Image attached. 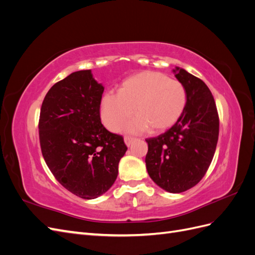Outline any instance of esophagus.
Here are the masks:
<instances>
[{"mask_svg": "<svg viewBox=\"0 0 255 255\" xmlns=\"http://www.w3.org/2000/svg\"><path fill=\"white\" fill-rule=\"evenodd\" d=\"M135 140V138H133V137H129V136H126L125 137V142H126V144L128 145V146H129L130 144H132V142Z\"/></svg>", "mask_w": 255, "mask_h": 255, "instance_id": "esophagus-1", "label": "esophagus"}]
</instances>
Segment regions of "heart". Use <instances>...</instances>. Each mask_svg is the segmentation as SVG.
Instances as JSON below:
<instances>
[{"mask_svg": "<svg viewBox=\"0 0 255 255\" xmlns=\"http://www.w3.org/2000/svg\"><path fill=\"white\" fill-rule=\"evenodd\" d=\"M186 90L179 81L167 75L143 71L130 75L118 87V94H107L101 100L103 125L116 132L133 114L136 117L125 127L127 132H163L171 128L186 106Z\"/></svg>", "mask_w": 255, "mask_h": 255, "instance_id": "obj_1", "label": "heart"}]
</instances>
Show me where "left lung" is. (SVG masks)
I'll return each mask as SVG.
<instances>
[{
	"label": "left lung",
	"mask_w": 255,
	"mask_h": 255,
	"mask_svg": "<svg viewBox=\"0 0 255 255\" xmlns=\"http://www.w3.org/2000/svg\"><path fill=\"white\" fill-rule=\"evenodd\" d=\"M175 78L186 90V106L175 125L148 138L146 170L153 182L171 194L190 189L210 167L219 135L215 100L205 83L180 67Z\"/></svg>",
	"instance_id": "8db88e82"
}]
</instances>
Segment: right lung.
Returning <instances> with one entry per match:
<instances>
[{"instance_id": "add662e5", "label": "right lung", "mask_w": 255, "mask_h": 255, "mask_svg": "<svg viewBox=\"0 0 255 255\" xmlns=\"http://www.w3.org/2000/svg\"><path fill=\"white\" fill-rule=\"evenodd\" d=\"M103 91L91 70L71 73L44 97L38 127L42 155L53 175L73 195L87 200L113 186L128 150L123 137L101 123Z\"/></svg>"}]
</instances>
